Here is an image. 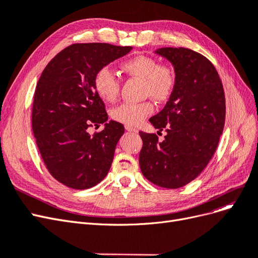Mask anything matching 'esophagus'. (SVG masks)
I'll return each mask as SVG.
<instances>
[{"label":"esophagus","instance_id":"1","mask_svg":"<svg viewBox=\"0 0 258 258\" xmlns=\"http://www.w3.org/2000/svg\"><path fill=\"white\" fill-rule=\"evenodd\" d=\"M124 129H126L129 132H136L137 131L136 128H134L132 126H128V124H124Z\"/></svg>","mask_w":258,"mask_h":258}]
</instances>
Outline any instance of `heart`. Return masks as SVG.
<instances>
[{"mask_svg": "<svg viewBox=\"0 0 258 258\" xmlns=\"http://www.w3.org/2000/svg\"><path fill=\"white\" fill-rule=\"evenodd\" d=\"M120 70L134 79L141 81L143 97H151L157 102L169 100L175 88V73L173 69L159 64L153 57L140 56L124 60L120 64ZM93 87L97 95L107 102H114L119 93V82L110 69L101 68L93 79ZM154 112V105L150 101L140 103H122L113 108L112 118L128 126H137L142 122L148 115Z\"/></svg>", "mask_w": 258, "mask_h": 258, "instance_id": "heart-1", "label": "heart"}]
</instances>
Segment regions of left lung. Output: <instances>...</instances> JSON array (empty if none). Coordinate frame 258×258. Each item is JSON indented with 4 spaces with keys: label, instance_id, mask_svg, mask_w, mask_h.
Listing matches in <instances>:
<instances>
[{
    "label": "left lung",
    "instance_id": "1",
    "mask_svg": "<svg viewBox=\"0 0 258 258\" xmlns=\"http://www.w3.org/2000/svg\"><path fill=\"white\" fill-rule=\"evenodd\" d=\"M156 53L173 64L176 83L165 107L150 119L167 136L159 142L156 134L140 131L139 162L148 181L174 189L196 178L213 157L225 123V93L214 66L201 53L184 47Z\"/></svg>",
    "mask_w": 258,
    "mask_h": 258
}]
</instances>
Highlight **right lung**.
Returning a JSON list of instances; mask_svg holds the SVG:
<instances>
[{
    "instance_id": "add662e5",
    "label": "right lung",
    "mask_w": 258,
    "mask_h": 258,
    "mask_svg": "<svg viewBox=\"0 0 258 258\" xmlns=\"http://www.w3.org/2000/svg\"><path fill=\"white\" fill-rule=\"evenodd\" d=\"M131 46L72 44L57 53L37 82L32 130L48 172L73 189H87L106 176L124 128L107 120L105 105L93 87L101 68L127 54ZM105 129L92 136V125Z\"/></svg>"
}]
</instances>
